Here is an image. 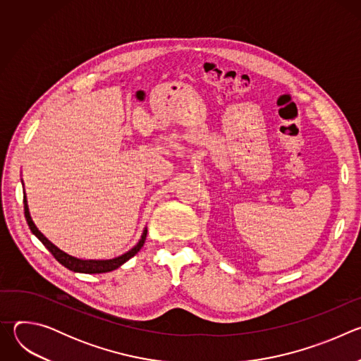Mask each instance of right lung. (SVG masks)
<instances>
[{
  "instance_id": "obj_1",
  "label": "right lung",
  "mask_w": 361,
  "mask_h": 361,
  "mask_svg": "<svg viewBox=\"0 0 361 361\" xmlns=\"http://www.w3.org/2000/svg\"><path fill=\"white\" fill-rule=\"evenodd\" d=\"M24 214H25V220L27 224L31 230V233L44 244V247L56 257V260L63 264L64 267H67L68 270L74 271V273H84V274H101V273H109L113 271L118 267H121L124 263H127L131 257H134L141 247L145 243V237H147V227H144L142 234L138 240V243L128 251H126L124 254L114 257V259H109V260H84V259H78V257H74L66 251H63L61 248H59L56 244L51 243L34 224L31 214H30V209H28V202H27V195L24 192Z\"/></svg>"
}]
</instances>
